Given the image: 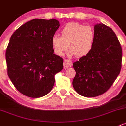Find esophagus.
Returning <instances> with one entry per match:
<instances>
[{
  "instance_id": "obj_1",
  "label": "esophagus",
  "mask_w": 126,
  "mask_h": 126,
  "mask_svg": "<svg viewBox=\"0 0 126 126\" xmlns=\"http://www.w3.org/2000/svg\"><path fill=\"white\" fill-rule=\"evenodd\" d=\"M72 66V62L71 61L70 59H64V61H63V67L64 68L67 69V68L71 67Z\"/></svg>"
}]
</instances>
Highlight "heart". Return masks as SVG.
Returning a JSON list of instances; mask_svg holds the SVG:
<instances>
[{
    "instance_id": "obj_1",
    "label": "heart",
    "mask_w": 126,
    "mask_h": 126,
    "mask_svg": "<svg viewBox=\"0 0 126 126\" xmlns=\"http://www.w3.org/2000/svg\"><path fill=\"white\" fill-rule=\"evenodd\" d=\"M95 34L90 25H84L77 22H70L63 28L61 37L53 36L51 44L54 52L63 56L68 48V56L75 55L81 58L87 55L93 47Z\"/></svg>"
}]
</instances>
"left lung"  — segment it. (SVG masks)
<instances>
[{"label":"left lung","instance_id":"obj_1","mask_svg":"<svg viewBox=\"0 0 126 126\" xmlns=\"http://www.w3.org/2000/svg\"><path fill=\"white\" fill-rule=\"evenodd\" d=\"M94 32L92 50L73 64L76 72L73 86L85 97L98 96L107 92L121 69V46L112 29L99 24L94 25Z\"/></svg>","mask_w":126,"mask_h":126}]
</instances>
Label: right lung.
Here are the masks:
<instances>
[{"label": "right lung", "mask_w": 126, "mask_h": 126, "mask_svg": "<svg viewBox=\"0 0 126 126\" xmlns=\"http://www.w3.org/2000/svg\"><path fill=\"white\" fill-rule=\"evenodd\" d=\"M59 25L56 19H34L11 36L5 53L7 74L22 94L39 98L53 87L54 76L63 67V59L54 54L51 44Z\"/></svg>", "instance_id": "right-lung-1"}]
</instances>
